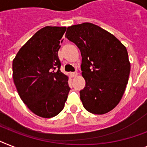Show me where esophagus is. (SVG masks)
<instances>
[{"mask_svg":"<svg viewBox=\"0 0 147 147\" xmlns=\"http://www.w3.org/2000/svg\"><path fill=\"white\" fill-rule=\"evenodd\" d=\"M78 75L77 72H74V73H71V77H76V76Z\"/></svg>","mask_w":147,"mask_h":147,"instance_id":"34e87169","label":"esophagus"}]
</instances>
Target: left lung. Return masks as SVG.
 Segmentation results:
<instances>
[{
    "label": "left lung",
    "instance_id": "obj_1",
    "mask_svg": "<svg viewBox=\"0 0 147 147\" xmlns=\"http://www.w3.org/2000/svg\"><path fill=\"white\" fill-rule=\"evenodd\" d=\"M65 37L82 55L86 87L80 92L84 108L102 115L119 103L128 84L131 64L126 47L114 35L92 23L67 27Z\"/></svg>",
    "mask_w": 147,
    "mask_h": 147
}]
</instances>
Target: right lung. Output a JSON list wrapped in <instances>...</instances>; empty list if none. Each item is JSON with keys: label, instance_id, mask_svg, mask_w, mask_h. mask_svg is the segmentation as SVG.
Segmentation results:
<instances>
[{"label": "right lung", "instance_id": "1", "mask_svg": "<svg viewBox=\"0 0 147 147\" xmlns=\"http://www.w3.org/2000/svg\"><path fill=\"white\" fill-rule=\"evenodd\" d=\"M66 27L46 26L23 45L13 61L17 92L31 112L52 118L63 110L70 91L58 55Z\"/></svg>", "mask_w": 147, "mask_h": 147}]
</instances>
